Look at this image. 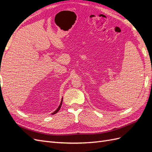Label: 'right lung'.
I'll use <instances>...</instances> for the list:
<instances>
[{
	"instance_id": "right-lung-1",
	"label": "right lung",
	"mask_w": 152,
	"mask_h": 152,
	"mask_svg": "<svg viewBox=\"0 0 152 152\" xmlns=\"http://www.w3.org/2000/svg\"><path fill=\"white\" fill-rule=\"evenodd\" d=\"M62 102H63V98H62V100H61V103H60V104H59V107L57 108V110H56V111H54L53 113H52V115H54V114H55V113H56L59 110V109H60V108H61V104H62Z\"/></svg>"
}]
</instances>
